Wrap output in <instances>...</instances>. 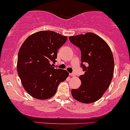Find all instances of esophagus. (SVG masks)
Returning <instances> with one entry per match:
<instances>
[{
	"instance_id": "esophagus-1",
	"label": "esophagus",
	"mask_w": 130,
	"mask_h": 130,
	"mask_svg": "<svg viewBox=\"0 0 130 130\" xmlns=\"http://www.w3.org/2000/svg\"><path fill=\"white\" fill-rule=\"evenodd\" d=\"M69 75H70V76H72V77H73V76L75 75V73H69Z\"/></svg>"
}]
</instances>
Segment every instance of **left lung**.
Here are the masks:
<instances>
[{"instance_id": "left-lung-1", "label": "left lung", "mask_w": 130, "mask_h": 130, "mask_svg": "<svg viewBox=\"0 0 130 130\" xmlns=\"http://www.w3.org/2000/svg\"><path fill=\"white\" fill-rule=\"evenodd\" d=\"M69 40L80 50V66L84 72L79 77L81 86L72 90V95L81 103H94L103 96L112 80V53L106 42L92 32L70 36Z\"/></svg>"}]
</instances>
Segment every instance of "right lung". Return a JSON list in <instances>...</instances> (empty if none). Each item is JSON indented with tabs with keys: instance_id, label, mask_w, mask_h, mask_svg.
<instances>
[{
	"instance_id": "add662e5",
	"label": "right lung",
	"mask_w": 130,
	"mask_h": 130,
	"mask_svg": "<svg viewBox=\"0 0 130 130\" xmlns=\"http://www.w3.org/2000/svg\"><path fill=\"white\" fill-rule=\"evenodd\" d=\"M67 38L51 31H41L29 36L19 50L18 73L29 95L38 99L51 98L58 86L69 76L55 67L59 48Z\"/></svg>"
}]
</instances>
